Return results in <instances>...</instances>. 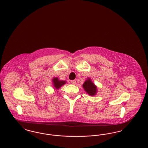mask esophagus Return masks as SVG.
Listing matches in <instances>:
<instances>
[{"mask_svg": "<svg viewBox=\"0 0 148 148\" xmlns=\"http://www.w3.org/2000/svg\"><path fill=\"white\" fill-rule=\"evenodd\" d=\"M71 84H73V85L76 84V83H77V82H76V80H71Z\"/></svg>", "mask_w": 148, "mask_h": 148, "instance_id": "1", "label": "esophagus"}]
</instances>
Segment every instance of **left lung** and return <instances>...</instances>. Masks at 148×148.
Returning <instances> with one entry per match:
<instances>
[{"label": "left lung", "instance_id": "left-lung-1", "mask_svg": "<svg viewBox=\"0 0 148 148\" xmlns=\"http://www.w3.org/2000/svg\"><path fill=\"white\" fill-rule=\"evenodd\" d=\"M85 92L91 97L95 96L98 92V87L92 82L90 77H88L83 84Z\"/></svg>", "mask_w": 148, "mask_h": 148}]
</instances>
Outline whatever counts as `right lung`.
<instances>
[{"label": "right lung", "instance_id": "1", "mask_svg": "<svg viewBox=\"0 0 148 148\" xmlns=\"http://www.w3.org/2000/svg\"><path fill=\"white\" fill-rule=\"evenodd\" d=\"M53 82V86H54V89L55 90L59 89L63 85L66 84V81L60 80L59 79V78L57 77H54L52 79Z\"/></svg>", "mask_w": 148, "mask_h": 148}]
</instances>
